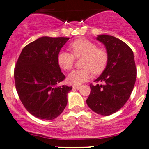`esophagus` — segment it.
Wrapping results in <instances>:
<instances>
[{"instance_id": "34e87169", "label": "esophagus", "mask_w": 149, "mask_h": 149, "mask_svg": "<svg viewBox=\"0 0 149 149\" xmlns=\"http://www.w3.org/2000/svg\"><path fill=\"white\" fill-rule=\"evenodd\" d=\"M73 88L76 89V90H79L80 88V86H79V85H73Z\"/></svg>"}]
</instances>
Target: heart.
I'll list each match as a JSON object with an SVG mask.
<instances>
[{"label": "heart", "instance_id": "heart-1", "mask_svg": "<svg viewBox=\"0 0 149 149\" xmlns=\"http://www.w3.org/2000/svg\"><path fill=\"white\" fill-rule=\"evenodd\" d=\"M71 53L60 51L57 55V63L64 71H69L73 67L75 58L83 57L82 69L74 70L69 73L67 82L70 85H80L89 80L90 71L94 74L102 73L106 68L108 54L104 49L98 48L95 42L85 38L78 39L69 45Z\"/></svg>", "mask_w": 149, "mask_h": 149}]
</instances>
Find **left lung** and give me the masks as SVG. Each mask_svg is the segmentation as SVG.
I'll return each mask as SVG.
<instances>
[{
    "instance_id": "8db88e82",
    "label": "left lung",
    "mask_w": 149,
    "mask_h": 149,
    "mask_svg": "<svg viewBox=\"0 0 149 149\" xmlns=\"http://www.w3.org/2000/svg\"><path fill=\"white\" fill-rule=\"evenodd\" d=\"M97 40L105 45L108 61L105 69L90 85L91 92L86 100L93 111L109 116L120 110L130 96L136 78L134 54L125 42L110 35H99Z\"/></svg>"
}]
</instances>
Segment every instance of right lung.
<instances>
[{
  "mask_svg": "<svg viewBox=\"0 0 149 149\" xmlns=\"http://www.w3.org/2000/svg\"><path fill=\"white\" fill-rule=\"evenodd\" d=\"M69 38H39L22 49L15 68V86L22 103L39 119L53 120L67 104L72 87L59 86L65 79L57 55Z\"/></svg>",
  "mask_w": 149,
  "mask_h": 149,
  "instance_id": "obj_1",
  "label": "right lung"
}]
</instances>
